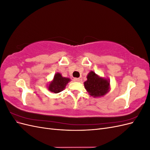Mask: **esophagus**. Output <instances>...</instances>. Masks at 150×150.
<instances>
[{"label": "esophagus", "mask_w": 150, "mask_h": 150, "mask_svg": "<svg viewBox=\"0 0 150 150\" xmlns=\"http://www.w3.org/2000/svg\"><path fill=\"white\" fill-rule=\"evenodd\" d=\"M79 81H80L79 78H74V81H75V82H79Z\"/></svg>", "instance_id": "obj_1"}]
</instances>
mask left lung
<instances>
[{"instance_id": "left-lung-1", "label": "left lung", "mask_w": 150, "mask_h": 150, "mask_svg": "<svg viewBox=\"0 0 150 150\" xmlns=\"http://www.w3.org/2000/svg\"><path fill=\"white\" fill-rule=\"evenodd\" d=\"M88 80L84 82V87L91 96L93 97L103 96L108 93L110 83L107 79L99 78L93 71L87 76Z\"/></svg>"}]
</instances>
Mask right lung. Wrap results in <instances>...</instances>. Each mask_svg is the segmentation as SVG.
<instances>
[{
    "mask_svg": "<svg viewBox=\"0 0 150 150\" xmlns=\"http://www.w3.org/2000/svg\"><path fill=\"white\" fill-rule=\"evenodd\" d=\"M70 81V79L63 78L60 73H57L54 77V79L49 84L48 89L52 93H57L64 89L66 84Z\"/></svg>",
    "mask_w": 150,
    "mask_h": 150,
    "instance_id": "add662e5",
    "label": "right lung"
}]
</instances>
